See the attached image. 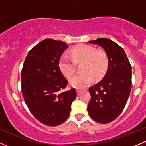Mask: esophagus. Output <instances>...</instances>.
<instances>
[{"mask_svg":"<svg viewBox=\"0 0 146 146\" xmlns=\"http://www.w3.org/2000/svg\"><path fill=\"white\" fill-rule=\"evenodd\" d=\"M80 90H77V93H78V95H80Z\"/></svg>","mask_w":146,"mask_h":146,"instance_id":"obj_1","label":"esophagus"}]
</instances>
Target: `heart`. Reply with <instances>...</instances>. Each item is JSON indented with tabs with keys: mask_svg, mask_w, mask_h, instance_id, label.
<instances>
[{
	"mask_svg": "<svg viewBox=\"0 0 146 146\" xmlns=\"http://www.w3.org/2000/svg\"><path fill=\"white\" fill-rule=\"evenodd\" d=\"M72 60L64 54L59 60V67L62 74L69 78L76 69L75 64H81L79 74L73 76L69 80L70 85L78 89H82L92 82L93 78L99 80L104 77L108 66L107 54L102 50H96L90 45H80L71 49Z\"/></svg>",
	"mask_w": 146,
	"mask_h": 146,
	"instance_id": "heart-1",
	"label": "heart"
}]
</instances>
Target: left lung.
I'll list each match as a JSON object with an SVG mask.
<instances>
[{
	"mask_svg": "<svg viewBox=\"0 0 146 146\" xmlns=\"http://www.w3.org/2000/svg\"><path fill=\"white\" fill-rule=\"evenodd\" d=\"M89 42L101 46L106 53L108 66L104 78L89 88V115L94 121L107 124L115 120L125 108L131 89V66L123 49L108 38Z\"/></svg>",
	"mask_w": 146,
	"mask_h": 146,
	"instance_id": "obj_1",
	"label": "left lung"
}]
</instances>
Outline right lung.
I'll use <instances>...</instances> for the list:
<instances>
[{
	"mask_svg": "<svg viewBox=\"0 0 146 146\" xmlns=\"http://www.w3.org/2000/svg\"><path fill=\"white\" fill-rule=\"evenodd\" d=\"M68 46L62 41L45 39L29 52L21 70V92L26 104L39 122L54 127L70 115L77 96L75 88L64 91L68 80L59 60Z\"/></svg>",
	"mask_w": 146,
	"mask_h": 146,
	"instance_id": "1",
	"label": "right lung"
}]
</instances>
